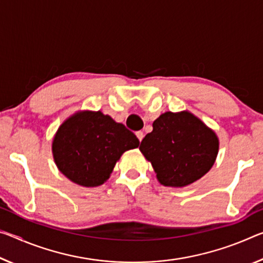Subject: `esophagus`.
Returning a JSON list of instances; mask_svg holds the SVG:
<instances>
[{"mask_svg": "<svg viewBox=\"0 0 263 263\" xmlns=\"http://www.w3.org/2000/svg\"><path fill=\"white\" fill-rule=\"evenodd\" d=\"M136 136H137V138L139 139V141H141V140H143V138H144V133L141 132V131L136 132Z\"/></svg>", "mask_w": 263, "mask_h": 263, "instance_id": "34e87169", "label": "esophagus"}]
</instances>
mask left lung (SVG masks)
Instances as JSON below:
<instances>
[{
  "label": "left lung",
  "mask_w": 263,
  "mask_h": 263,
  "mask_svg": "<svg viewBox=\"0 0 263 263\" xmlns=\"http://www.w3.org/2000/svg\"><path fill=\"white\" fill-rule=\"evenodd\" d=\"M152 126L139 149L151 162L161 185L189 186L214 165L219 152L218 136L192 112L167 111Z\"/></svg>",
  "instance_id": "1"
}]
</instances>
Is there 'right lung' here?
<instances>
[{"label": "right lung", "mask_w": 263, "mask_h": 263, "mask_svg": "<svg viewBox=\"0 0 263 263\" xmlns=\"http://www.w3.org/2000/svg\"><path fill=\"white\" fill-rule=\"evenodd\" d=\"M139 146L135 133L102 111H77L58 127L52 156L62 174L83 187H97L110 178L117 161Z\"/></svg>", "instance_id": "add662e5"}]
</instances>
